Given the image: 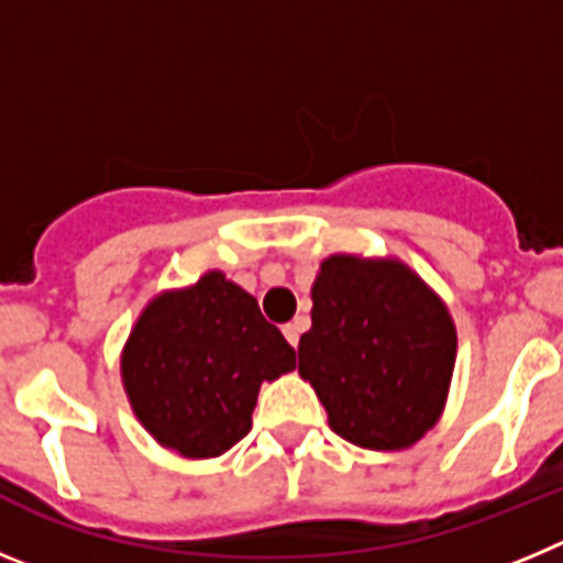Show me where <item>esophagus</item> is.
Returning a JSON list of instances; mask_svg holds the SVG:
<instances>
[{
	"label": "esophagus",
	"mask_w": 563,
	"mask_h": 563,
	"mask_svg": "<svg viewBox=\"0 0 563 563\" xmlns=\"http://www.w3.org/2000/svg\"><path fill=\"white\" fill-rule=\"evenodd\" d=\"M285 338L290 341V346H298V338H301V321H290V324H285Z\"/></svg>",
	"instance_id": "34e87169"
}]
</instances>
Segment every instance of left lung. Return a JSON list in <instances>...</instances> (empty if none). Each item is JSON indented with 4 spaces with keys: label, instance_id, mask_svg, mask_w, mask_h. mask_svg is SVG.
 <instances>
[{
    "label": "left lung",
    "instance_id": "1",
    "mask_svg": "<svg viewBox=\"0 0 563 563\" xmlns=\"http://www.w3.org/2000/svg\"><path fill=\"white\" fill-rule=\"evenodd\" d=\"M454 357V321L409 267L355 256L321 265L298 372L338 437L375 451L415 445L440 417Z\"/></svg>",
    "mask_w": 563,
    "mask_h": 563
}]
</instances>
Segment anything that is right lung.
Instances as JSON below:
<instances>
[{
    "mask_svg": "<svg viewBox=\"0 0 563 563\" xmlns=\"http://www.w3.org/2000/svg\"><path fill=\"white\" fill-rule=\"evenodd\" d=\"M296 369V350L256 298L222 273L163 292L143 310L123 386L154 440L183 456H220L251 431L262 380Z\"/></svg>",
    "mask_w": 563,
    "mask_h": 563,
    "instance_id": "obj_1",
    "label": "right lung"
}]
</instances>
